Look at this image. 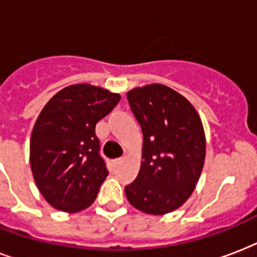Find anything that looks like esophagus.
Masks as SVG:
<instances>
[{
    "instance_id": "esophagus-1",
    "label": "esophagus",
    "mask_w": 257,
    "mask_h": 257,
    "mask_svg": "<svg viewBox=\"0 0 257 257\" xmlns=\"http://www.w3.org/2000/svg\"><path fill=\"white\" fill-rule=\"evenodd\" d=\"M123 162V158H116V160L114 161V164L115 165H119V164H122Z\"/></svg>"
}]
</instances>
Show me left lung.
I'll return each mask as SVG.
<instances>
[{"label":"left lung","instance_id":"1","mask_svg":"<svg viewBox=\"0 0 257 257\" xmlns=\"http://www.w3.org/2000/svg\"><path fill=\"white\" fill-rule=\"evenodd\" d=\"M143 134L141 169L124 193L143 213H170L188 201L204 168L205 131L193 104L168 85L147 84L127 92Z\"/></svg>","mask_w":257,"mask_h":257}]
</instances>
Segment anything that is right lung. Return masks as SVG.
Listing matches in <instances>:
<instances>
[{
    "mask_svg": "<svg viewBox=\"0 0 257 257\" xmlns=\"http://www.w3.org/2000/svg\"><path fill=\"white\" fill-rule=\"evenodd\" d=\"M119 100V93L97 85L72 84L55 93L36 119L29 146L32 174L55 209L77 213L96 198L108 172L99 156L95 126Z\"/></svg>",
    "mask_w": 257,
    "mask_h": 257,
    "instance_id": "obj_1",
    "label": "right lung"
}]
</instances>
